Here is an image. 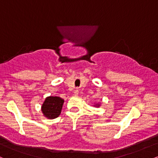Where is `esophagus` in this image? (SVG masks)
Listing matches in <instances>:
<instances>
[{
	"mask_svg": "<svg viewBox=\"0 0 158 158\" xmlns=\"http://www.w3.org/2000/svg\"><path fill=\"white\" fill-rule=\"evenodd\" d=\"M78 94H79V90L76 89L75 90H74V95L78 96Z\"/></svg>",
	"mask_w": 158,
	"mask_h": 158,
	"instance_id": "esophagus-1",
	"label": "esophagus"
}]
</instances>
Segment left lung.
Wrapping results in <instances>:
<instances>
[{
    "mask_svg": "<svg viewBox=\"0 0 158 158\" xmlns=\"http://www.w3.org/2000/svg\"><path fill=\"white\" fill-rule=\"evenodd\" d=\"M97 106H99V105H97Z\"/></svg>",
    "mask_w": 158,
    "mask_h": 158,
    "instance_id": "1",
    "label": "left lung"
}]
</instances>
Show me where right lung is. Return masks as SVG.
Returning a JSON list of instances; mask_svg holds the SVG:
<instances>
[{
  "mask_svg": "<svg viewBox=\"0 0 158 158\" xmlns=\"http://www.w3.org/2000/svg\"><path fill=\"white\" fill-rule=\"evenodd\" d=\"M64 99L59 97H48L41 106L42 113L48 119H55L61 114Z\"/></svg>",
  "mask_w": 158,
  "mask_h": 158,
  "instance_id": "obj_1",
  "label": "right lung"
}]
</instances>
